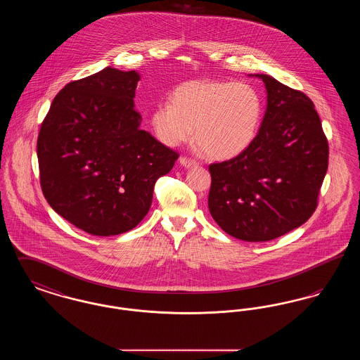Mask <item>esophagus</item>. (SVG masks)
<instances>
[{"mask_svg":"<svg viewBox=\"0 0 360 360\" xmlns=\"http://www.w3.org/2000/svg\"><path fill=\"white\" fill-rule=\"evenodd\" d=\"M179 163L184 166V167H193V166H197L198 163H197V160H194V159H191V158H188V156H181L179 158Z\"/></svg>","mask_w":360,"mask_h":360,"instance_id":"1","label":"esophagus"}]
</instances>
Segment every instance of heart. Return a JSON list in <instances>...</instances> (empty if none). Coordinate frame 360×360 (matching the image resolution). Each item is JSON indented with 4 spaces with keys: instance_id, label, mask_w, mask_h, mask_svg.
Segmentation results:
<instances>
[{
    "instance_id": "obj_1",
    "label": "heart",
    "mask_w": 360,
    "mask_h": 360,
    "mask_svg": "<svg viewBox=\"0 0 360 360\" xmlns=\"http://www.w3.org/2000/svg\"><path fill=\"white\" fill-rule=\"evenodd\" d=\"M263 119V98L247 82L198 79L176 86L172 103H158L151 112L155 136L175 147L193 136L214 159H231L255 140Z\"/></svg>"
}]
</instances>
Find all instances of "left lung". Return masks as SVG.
<instances>
[{"instance_id":"obj_1","label":"left lung","mask_w":360,"mask_h":360,"mask_svg":"<svg viewBox=\"0 0 360 360\" xmlns=\"http://www.w3.org/2000/svg\"><path fill=\"white\" fill-rule=\"evenodd\" d=\"M257 77L267 89V109L254 143L209 166V212L224 232L245 241L276 239L308 221L329 156L308 96L270 75Z\"/></svg>"}]
</instances>
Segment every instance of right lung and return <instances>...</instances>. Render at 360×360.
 I'll use <instances>...</instances> for the list:
<instances>
[{
	"instance_id": "right-lung-1",
	"label": "right lung",
	"mask_w": 360,
	"mask_h": 360,
	"mask_svg": "<svg viewBox=\"0 0 360 360\" xmlns=\"http://www.w3.org/2000/svg\"><path fill=\"white\" fill-rule=\"evenodd\" d=\"M136 71L106 68L65 86L37 136L41 191L52 209L96 236L134 229L179 154L139 128Z\"/></svg>"
}]
</instances>
